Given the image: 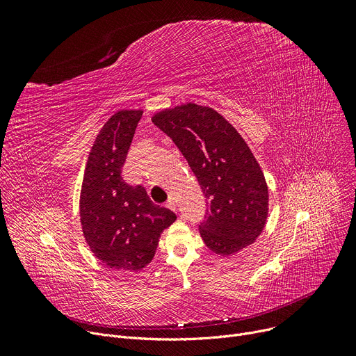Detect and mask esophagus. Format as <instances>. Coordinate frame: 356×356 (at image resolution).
I'll use <instances>...</instances> for the list:
<instances>
[{
  "mask_svg": "<svg viewBox=\"0 0 356 356\" xmlns=\"http://www.w3.org/2000/svg\"><path fill=\"white\" fill-rule=\"evenodd\" d=\"M165 207H167L168 209L176 211V202H175V199H173V197L168 199V200H167V203H165Z\"/></svg>",
  "mask_w": 356,
  "mask_h": 356,
  "instance_id": "34e87169",
  "label": "esophagus"
}]
</instances>
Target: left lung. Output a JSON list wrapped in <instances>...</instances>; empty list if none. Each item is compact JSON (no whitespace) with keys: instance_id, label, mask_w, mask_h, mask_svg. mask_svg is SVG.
<instances>
[{"instance_id":"1","label":"left lung","mask_w":356,"mask_h":356,"mask_svg":"<svg viewBox=\"0 0 356 356\" xmlns=\"http://www.w3.org/2000/svg\"><path fill=\"white\" fill-rule=\"evenodd\" d=\"M152 121L188 160L208 200L199 232L207 247L229 257L254 244L268 216V186L251 148L211 106L163 109Z\"/></svg>"}]
</instances>
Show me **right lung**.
Here are the masks:
<instances>
[{"mask_svg":"<svg viewBox=\"0 0 356 356\" xmlns=\"http://www.w3.org/2000/svg\"><path fill=\"white\" fill-rule=\"evenodd\" d=\"M141 109H121L101 128L86 161L81 225L89 250L112 270L140 271L152 263L161 232L175 212L154 204L143 186L122 179V165Z\"/></svg>","mask_w":356,"mask_h":356,"instance_id":"1","label":"right lung"}]
</instances>
